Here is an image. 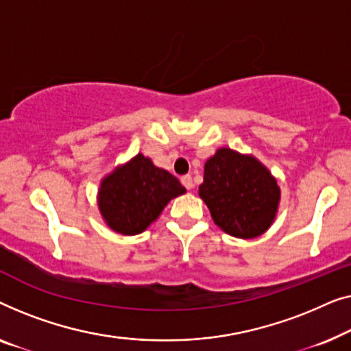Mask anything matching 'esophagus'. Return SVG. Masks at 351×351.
<instances>
[{
  "mask_svg": "<svg viewBox=\"0 0 351 351\" xmlns=\"http://www.w3.org/2000/svg\"><path fill=\"white\" fill-rule=\"evenodd\" d=\"M181 182H182V186L186 187V189H192V187H194V182H192V176L191 175H184L181 178Z\"/></svg>",
  "mask_w": 351,
  "mask_h": 351,
  "instance_id": "1",
  "label": "esophagus"
}]
</instances>
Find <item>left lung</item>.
I'll list each match as a JSON object with an SVG mask.
<instances>
[{
  "instance_id": "obj_1",
  "label": "left lung",
  "mask_w": 351,
  "mask_h": 351,
  "mask_svg": "<svg viewBox=\"0 0 351 351\" xmlns=\"http://www.w3.org/2000/svg\"><path fill=\"white\" fill-rule=\"evenodd\" d=\"M199 195L215 224L237 239H256L272 226L280 187L253 156L221 147L205 162Z\"/></svg>"
}]
</instances>
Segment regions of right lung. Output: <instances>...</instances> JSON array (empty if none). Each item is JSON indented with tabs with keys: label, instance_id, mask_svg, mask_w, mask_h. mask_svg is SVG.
Here are the masks:
<instances>
[{
	"label": "right lung",
	"instance_id": "add662e5",
	"mask_svg": "<svg viewBox=\"0 0 351 351\" xmlns=\"http://www.w3.org/2000/svg\"><path fill=\"white\" fill-rule=\"evenodd\" d=\"M184 192L178 178L138 154L103 178L98 208L110 229L136 235L159 218L171 199Z\"/></svg>",
	"mask_w": 351,
	"mask_h": 351
}]
</instances>
